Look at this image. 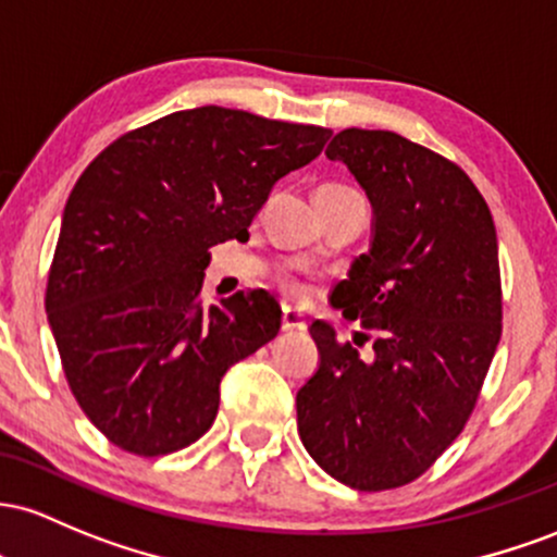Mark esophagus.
<instances>
[{
	"label": "esophagus",
	"instance_id": "obj_1",
	"mask_svg": "<svg viewBox=\"0 0 557 557\" xmlns=\"http://www.w3.org/2000/svg\"><path fill=\"white\" fill-rule=\"evenodd\" d=\"M281 329L284 331H305L308 323H305V315L289 305H284V312H281Z\"/></svg>",
	"mask_w": 557,
	"mask_h": 557
}]
</instances>
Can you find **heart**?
<instances>
[{
  "label": "heart",
  "instance_id": "heart-1",
  "mask_svg": "<svg viewBox=\"0 0 557 557\" xmlns=\"http://www.w3.org/2000/svg\"><path fill=\"white\" fill-rule=\"evenodd\" d=\"M318 191H352V189H347V186H321ZM286 289H289L292 295H302V286L295 284V281H286Z\"/></svg>",
  "mask_w": 557,
  "mask_h": 557
}]
</instances>
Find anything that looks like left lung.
I'll return each instance as SVG.
<instances>
[{
	"instance_id": "obj_1",
	"label": "left lung",
	"mask_w": 557,
	"mask_h": 557,
	"mask_svg": "<svg viewBox=\"0 0 557 557\" xmlns=\"http://www.w3.org/2000/svg\"><path fill=\"white\" fill-rule=\"evenodd\" d=\"M326 158L345 162L373 210L371 249L329 297L371 331L373 352L360 358L312 321L321 362L297 392V431L329 476L395 490L463 431L495 358V221L455 162L392 131H339Z\"/></svg>"
}]
</instances>
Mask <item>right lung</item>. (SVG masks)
Masks as SVG:
<instances>
[{
	"label": "right lung",
	"instance_id": "right-lung-1",
	"mask_svg": "<svg viewBox=\"0 0 557 557\" xmlns=\"http://www.w3.org/2000/svg\"><path fill=\"white\" fill-rule=\"evenodd\" d=\"M331 131L195 108L128 131L67 197L47 315L86 418L121 449L176 453L212 426L221 379L273 339L265 289L202 308L210 247L249 239L273 184Z\"/></svg>",
	"mask_w": 557,
	"mask_h": 557
}]
</instances>
